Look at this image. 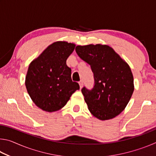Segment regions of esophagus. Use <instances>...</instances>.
<instances>
[{
    "label": "esophagus",
    "mask_w": 156,
    "mask_h": 156,
    "mask_svg": "<svg viewBox=\"0 0 156 156\" xmlns=\"http://www.w3.org/2000/svg\"><path fill=\"white\" fill-rule=\"evenodd\" d=\"M78 83H79V85H80V87L81 89L82 87H83V80H80Z\"/></svg>",
    "instance_id": "esophagus-1"
}]
</instances>
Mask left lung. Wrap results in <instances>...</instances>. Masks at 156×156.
I'll return each mask as SVG.
<instances>
[{"label":"left lung","mask_w":156,"mask_h":156,"mask_svg":"<svg viewBox=\"0 0 156 156\" xmlns=\"http://www.w3.org/2000/svg\"><path fill=\"white\" fill-rule=\"evenodd\" d=\"M76 51L94 73V88L82 89L89 112L100 120L116 117L125 109L134 91L129 65L107 44L78 45Z\"/></svg>","instance_id":"left-lung-1"}]
</instances>
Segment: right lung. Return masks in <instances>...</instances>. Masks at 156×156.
Listing matches in <instances>:
<instances>
[{
    "label": "right lung",
    "mask_w": 156,
    "mask_h": 156,
    "mask_svg": "<svg viewBox=\"0 0 156 156\" xmlns=\"http://www.w3.org/2000/svg\"><path fill=\"white\" fill-rule=\"evenodd\" d=\"M74 43L56 41L31 62L25 77L29 95L37 107L47 112L58 111L80 89L72 80V69L66 64Z\"/></svg>",
    "instance_id": "right-lung-1"
}]
</instances>
